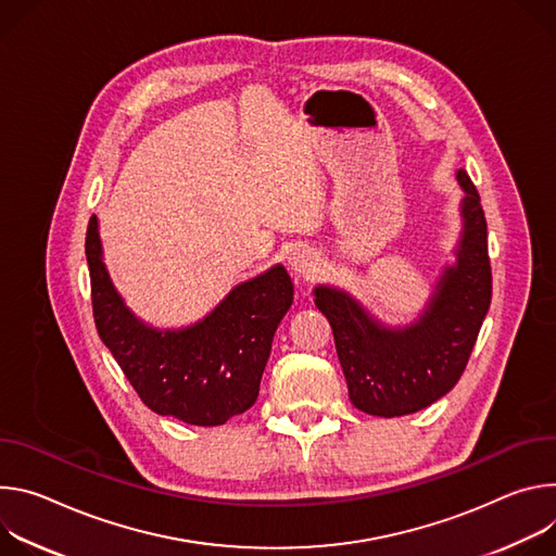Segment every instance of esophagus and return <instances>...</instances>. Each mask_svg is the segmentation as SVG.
I'll return each mask as SVG.
<instances>
[{"label":"esophagus","instance_id":"1","mask_svg":"<svg viewBox=\"0 0 556 556\" xmlns=\"http://www.w3.org/2000/svg\"><path fill=\"white\" fill-rule=\"evenodd\" d=\"M289 267L300 276H312L318 269V256L309 247H298L289 254Z\"/></svg>","mask_w":556,"mask_h":556}]
</instances>
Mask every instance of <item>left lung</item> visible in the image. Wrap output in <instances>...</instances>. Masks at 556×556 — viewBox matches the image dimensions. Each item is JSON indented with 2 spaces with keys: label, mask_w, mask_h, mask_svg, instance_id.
Returning <instances> with one entry per match:
<instances>
[{
  "label": "left lung",
  "mask_w": 556,
  "mask_h": 556,
  "mask_svg": "<svg viewBox=\"0 0 556 556\" xmlns=\"http://www.w3.org/2000/svg\"><path fill=\"white\" fill-rule=\"evenodd\" d=\"M462 233L455 263L435 280L424 312L408 325H384L344 289L318 285L316 306L327 316L355 408L378 417L417 413L444 397L462 378L492 295L485 216L466 169Z\"/></svg>",
  "instance_id": "1"
}]
</instances>
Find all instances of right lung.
<instances>
[{
  "instance_id": "1",
  "label": "right lung",
  "mask_w": 556,
  "mask_h": 556,
  "mask_svg": "<svg viewBox=\"0 0 556 556\" xmlns=\"http://www.w3.org/2000/svg\"><path fill=\"white\" fill-rule=\"evenodd\" d=\"M86 258L99 338L148 408L185 424L220 426L254 406L274 333L293 302L282 265L236 285L194 325L159 329L116 291L97 216L88 225Z\"/></svg>"
}]
</instances>
